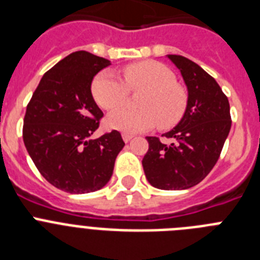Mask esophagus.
Wrapping results in <instances>:
<instances>
[{
  "label": "esophagus",
  "instance_id": "esophagus-1",
  "mask_svg": "<svg viewBox=\"0 0 260 260\" xmlns=\"http://www.w3.org/2000/svg\"><path fill=\"white\" fill-rule=\"evenodd\" d=\"M122 139H123V142H125V143H127V142H130L133 139V135L122 134Z\"/></svg>",
  "mask_w": 260,
  "mask_h": 260
}]
</instances>
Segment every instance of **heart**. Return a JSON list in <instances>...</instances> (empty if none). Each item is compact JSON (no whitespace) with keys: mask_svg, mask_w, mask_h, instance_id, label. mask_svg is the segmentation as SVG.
I'll return each instance as SVG.
<instances>
[{"mask_svg":"<svg viewBox=\"0 0 260 260\" xmlns=\"http://www.w3.org/2000/svg\"><path fill=\"white\" fill-rule=\"evenodd\" d=\"M123 82L113 71L99 73L91 91L103 109L116 110L127 100L128 91H144L138 99L141 109H121L107 119L109 127L135 134L158 125L171 128L183 118L189 96L185 87L176 82V75L168 66L156 61H142L123 69Z\"/></svg>","mask_w":260,"mask_h":260,"instance_id":"obj_1","label":"heart"}]
</instances>
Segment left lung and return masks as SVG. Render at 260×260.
Wrapping results in <instances>:
<instances>
[{
  "label": "left lung",
  "mask_w": 260,
  "mask_h": 260,
  "mask_svg": "<svg viewBox=\"0 0 260 260\" xmlns=\"http://www.w3.org/2000/svg\"><path fill=\"white\" fill-rule=\"evenodd\" d=\"M168 58L185 80L187 109L178 125L164 134L173 143L147 137L148 151L142 164L153 187L185 190L198 185L219 160L232 126L231 107L217 82L201 66L177 54Z\"/></svg>",
  "instance_id": "8db88e82"
}]
</instances>
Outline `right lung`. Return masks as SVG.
Segmentation results:
<instances>
[{"label":"right lung","mask_w":260,"mask_h":260,"mask_svg":"<svg viewBox=\"0 0 260 260\" xmlns=\"http://www.w3.org/2000/svg\"><path fill=\"white\" fill-rule=\"evenodd\" d=\"M110 61L74 52L48 70L27 105L23 142L41 176L57 189L84 194L104 187L125 146L117 130L91 139L103 112L91 83Z\"/></svg>","instance_id":"add662e5"}]
</instances>
